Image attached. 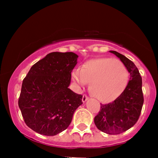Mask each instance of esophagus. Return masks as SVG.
<instances>
[{
    "mask_svg": "<svg viewBox=\"0 0 158 158\" xmlns=\"http://www.w3.org/2000/svg\"><path fill=\"white\" fill-rule=\"evenodd\" d=\"M89 96H87L86 95H82V102H85L87 101V100L89 99Z\"/></svg>",
    "mask_w": 158,
    "mask_h": 158,
    "instance_id": "obj_1",
    "label": "esophagus"
}]
</instances>
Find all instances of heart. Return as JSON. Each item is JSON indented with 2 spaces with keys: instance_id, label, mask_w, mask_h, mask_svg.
Instances as JSON below:
<instances>
[{
  "instance_id": "obj_1",
  "label": "heart",
  "mask_w": 158,
  "mask_h": 158,
  "mask_svg": "<svg viewBox=\"0 0 158 158\" xmlns=\"http://www.w3.org/2000/svg\"><path fill=\"white\" fill-rule=\"evenodd\" d=\"M71 77L77 90L82 91L91 82V92L103 103L112 102L122 95L128 83L126 66L118 59L110 57L91 60L82 69H75Z\"/></svg>"
}]
</instances>
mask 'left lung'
I'll return each mask as SVG.
<instances>
[{"instance_id": "left-lung-1", "label": "left lung", "mask_w": 158, "mask_h": 158, "mask_svg": "<svg viewBox=\"0 0 158 158\" xmlns=\"http://www.w3.org/2000/svg\"><path fill=\"white\" fill-rule=\"evenodd\" d=\"M110 52L125 64L130 73V79L118 98L109 104H101L94 122L98 130L109 135H118L134 126L139 118L144 103L142 79L133 62L116 51Z\"/></svg>"}]
</instances>
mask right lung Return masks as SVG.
<instances>
[{
	"label": "right lung",
	"instance_id": "add662e5",
	"mask_svg": "<svg viewBox=\"0 0 158 158\" xmlns=\"http://www.w3.org/2000/svg\"><path fill=\"white\" fill-rule=\"evenodd\" d=\"M78 55L53 52L35 63L23 79L18 100L26 125L40 135L53 136L66 130L82 95L69 89Z\"/></svg>",
	"mask_w": 158,
	"mask_h": 158
}]
</instances>
